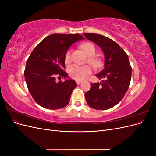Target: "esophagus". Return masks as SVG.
Segmentation results:
<instances>
[{
    "label": "esophagus",
    "instance_id": "esophagus-1",
    "mask_svg": "<svg viewBox=\"0 0 156 156\" xmlns=\"http://www.w3.org/2000/svg\"><path fill=\"white\" fill-rule=\"evenodd\" d=\"M82 82H83V81H76V83H77V84H81Z\"/></svg>",
    "mask_w": 156,
    "mask_h": 156
}]
</instances>
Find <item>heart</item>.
Wrapping results in <instances>:
<instances>
[{
  "instance_id": "1",
  "label": "heart",
  "mask_w": 156,
  "mask_h": 156,
  "mask_svg": "<svg viewBox=\"0 0 156 156\" xmlns=\"http://www.w3.org/2000/svg\"><path fill=\"white\" fill-rule=\"evenodd\" d=\"M81 49L84 51L86 55L89 56L88 63L90 64L95 69H100L103 67V62L101 59L94 56L96 55V50L94 45L87 42L81 45ZM71 60V51L68 50L65 54L64 61L66 63H69ZM92 69L90 66H79L72 64L68 68V73L72 79L77 81H83L89 75L92 73Z\"/></svg>"
}]
</instances>
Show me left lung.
Listing matches in <instances>:
<instances>
[{
	"mask_svg": "<svg viewBox=\"0 0 156 156\" xmlns=\"http://www.w3.org/2000/svg\"><path fill=\"white\" fill-rule=\"evenodd\" d=\"M84 36L100 47L105 56L104 68L96 76L105 80L91 84L90 90L84 94L87 104L98 110L108 109L122 100L129 88L132 69L128 56L106 36L95 33H84Z\"/></svg>",
	"mask_w": 156,
	"mask_h": 156,
	"instance_id": "left-lung-1",
	"label": "left lung"
}]
</instances>
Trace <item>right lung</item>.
<instances>
[{"mask_svg":"<svg viewBox=\"0 0 156 156\" xmlns=\"http://www.w3.org/2000/svg\"><path fill=\"white\" fill-rule=\"evenodd\" d=\"M84 39L79 34L55 33L45 37L31 53L24 75L29 91L41 107L55 110L69 103L77 84L62 69L64 56L71 45ZM56 76L64 78L65 81L56 82Z\"/></svg>","mask_w":156,"mask_h":156,"instance_id":"add662e5","label":"right lung"}]
</instances>
